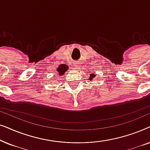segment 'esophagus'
Wrapping results in <instances>:
<instances>
[{
  "mask_svg": "<svg viewBox=\"0 0 150 150\" xmlns=\"http://www.w3.org/2000/svg\"><path fill=\"white\" fill-rule=\"evenodd\" d=\"M73 66L74 67H75V68H78V67H79V61H76V62H74L73 63Z\"/></svg>",
  "mask_w": 150,
  "mask_h": 150,
  "instance_id": "obj_1",
  "label": "esophagus"
}]
</instances>
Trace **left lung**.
Returning <instances> with one entry per match:
<instances>
[{"label":"left lung","instance_id":"1","mask_svg":"<svg viewBox=\"0 0 150 150\" xmlns=\"http://www.w3.org/2000/svg\"><path fill=\"white\" fill-rule=\"evenodd\" d=\"M96 76V74H90V77H89V81H92L93 80V78H95Z\"/></svg>","mask_w":150,"mask_h":150}]
</instances>
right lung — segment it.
<instances>
[{"label": "right lung", "instance_id": "add662e5", "mask_svg": "<svg viewBox=\"0 0 150 150\" xmlns=\"http://www.w3.org/2000/svg\"><path fill=\"white\" fill-rule=\"evenodd\" d=\"M67 69H68V66L67 65L63 64V65H60L59 66L57 67V71H58V74L59 76H62L65 74V71H66Z\"/></svg>", "mask_w": 150, "mask_h": 150}]
</instances>
